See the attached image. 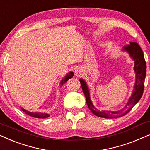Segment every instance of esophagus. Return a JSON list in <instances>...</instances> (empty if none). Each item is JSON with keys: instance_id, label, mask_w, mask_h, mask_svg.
<instances>
[{"instance_id": "esophagus-1", "label": "esophagus", "mask_w": 150, "mask_h": 150, "mask_svg": "<svg viewBox=\"0 0 150 150\" xmlns=\"http://www.w3.org/2000/svg\"><path fill=\"white\" fill-rule=\"evenodd\" d=\"M75 74L76 76H81V74L83 72V70H82L81 68H80V67H76V68H75Z\"/></svg>"}]
</instances>
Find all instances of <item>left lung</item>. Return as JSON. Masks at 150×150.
<instances>
[{
    "instance_id": "obj_1",
    "label": "left lung",
    "mask_w": 150,
    "mask_h": 150,
    "mask_svg": "<svg viewBox=\"0 0 150 150\" xmlns=\"http://www.w3.org/2000/svg\"><path fill=\"white\" fill-rule=\"evenodd\" d=\"M121 50L123 52H126L130 57V58L134 61V71L135 72V83L133 87L134 89L126 104L122 110H117V111H108V110H100L96 108L91 100L89 89L87 83L83 79H79L80 83L81 84L82 89L85 96L88 107L92 113L100 117L112 119L125 115L139 101L143 95V89H144V82L145 76H146V63H145L143 50H141L139 45L136 42H130V44L125 45L122 47Z\"/></svg>"
}]
</instances>
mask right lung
Returning <instances> with one entry per match:
<instances>
[{
    "instance_id": "obj_1",
    "label": "right lung",
    "mask_w": 150,
    "mask_h": 150,
    "mask_svg": "<svg viewBox=\"0 0 150 150\" xmlns=\"http://www.w3.org/2000/svg\"><path fill=\"white\" fill-rule=\"evenodd\" d=\"M74 75V72L72 71H69V73H67L65 76L63 78V79L61 80L60 82V87L63 85V84H65L66 82L68 81L69 79L73 77V76ZM21 110L23 111L24 112H25L26 115H30L31 117H33L35 118H41V119H44V118H47L48 117H50V114L46 113V112H31V111H28V110L24 109L22 107H20Z\"/></svg>"
}]
</instances>
